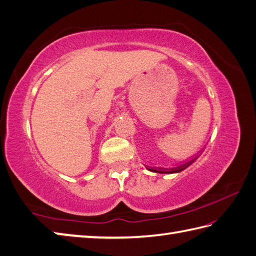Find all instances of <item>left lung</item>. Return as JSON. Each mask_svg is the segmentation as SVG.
Listing matches in <instances>:
<instances>
[{"label":"left lung","mask_w":256,"mask_h":256,"mask_svg":"<svg viewBox=\"0 0 256 256\" xmlns=\"http://www.w3.org/2000/svg\"><path fill=\"white\" fill-rule=\"evenodd\" d=\"M195 158H193V160H191V161H188V162H186V163H184V164H182V165H180V166H176V168H146L148 171H151V172H155V173H161V174H173V173H180V172H182L183 170H185L186 168H188L190 165H191L192 163H194V161H195Z\"/></svg>","instance_id":"left-lung-1"}]
</instances>
